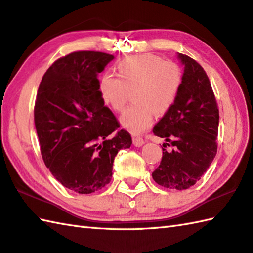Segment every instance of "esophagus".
<instances>
[{"instance_id":"esophagus-1","label":"esophagus","mask_w":253,"mask_h":253,"mask_svg":"<svg viewBox=\"0 0 253 253\" xmlns=\"http://www.w3.org/2000/svg\"><path fill=\"white\" fill-rule=\"evenodd\" d=\"M132 143H133V146H135V147H141L143 143H145V140H143L142 138H140V137H133L132 138Z\"/></svg>"}]
</instances>
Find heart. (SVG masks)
<instances>
[{
    "label": "heart",
    "instance_id": "heart-1",
    "mask_svg": "<svg viewBox=\"0 0 253 253\" xmlns=\"http://www.w3.org/2000/svg\"><path fill=\"white\" fill-rule=\"evenodd\" d=\"M117 77L104 73L98 83L102 98L113 110L121 112L133 93L135 105L121 116L124 129L133 135L151 126L153 114L162 116L169 112L179 95L183 76L181 68L159 56L140 53L123 59L116 66Z\"/></svg>",
    "mask_w": 253,
    "mask_h": 253
}]
</instances>
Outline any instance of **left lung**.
<instances>
[{"label": "left lung", "instance_id": "1", "mask_svg": "<svg viewBox=\"0 0 253 253\" xmlns=\"http://www.w3.org/2000/svg\"><path fill=\"white\" fill-rule=\"evenodd\" d=\"M177 59L184 66L180 93L174 105L152 129L156 136L170 142L173 149L162 148L160 166L152 172V177L163 187L181 191L200 181L214 160L219 111L201 64L183 53H177Z\"/></svg>", "mask_w": 253, "mask_h": 253}]
</instances>
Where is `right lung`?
<instances>
[{"mask_svg": "<svg viewBox=\"0 0 253 253\" xmlns=\"http://www.w3.org/2000/svg\"><path fill=\"white\" fill-rule=\"evenodd\" d=\"M115 58L77 51L58 59L39 84L35 126L44 165L58 182L79 194L103 189L112 180L117 152L131 146L126 130L104 106L97 76Z\"/></svg>", "mask_w": 253, "mask_h": 253, "instance_id": "1", "label": "right lung"}]
</instances>
